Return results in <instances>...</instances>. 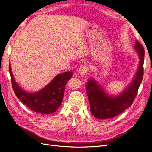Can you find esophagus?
Listing matches in <instances>:
<instances>
[{
	"instance_id": "esophagus-1",
	"label": "esophagus",
	"mask_w": 152,
	"mask_h": 152,
	"mask_svg": "<svg viewBox=\"0 0 152 152\" xmlns=\"http://www.w3.org/2000/svg\"><path fill=\"white\" fill-rule=\"evenodd\" d=\"M88 70V67L86 65H81L78 69V72L81 76L85 75Z\"/></svg>"
}]
</instances>
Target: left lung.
<instances>
[{
  "label": "left lung",
  "instance_id": "1",
  "mask_svg": "<svg viewBox=\"0 0 152 152\" xmlns=\"http://www.w3.org/2000/svg\"><path fill=\"white\" fill-rule=\"evenodd\" d=\"M134 49L140 58L138 68L134 79L121 93L110 96L94 79H89L86 85V93L92 115L98 119H109L118 115L130 107L136 97L143 76L145 50L142 45L136 41Z\"/></svg>",
  "mask_w": 152,
  "mask_h": 152
}]
</instances>
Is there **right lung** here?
<instances>
[{"label": "right lung", "instance_id": "right-lung-1", "mask_svg": "<svg viewBox=\"0 0 152 152\" xmlns=\"http://www.w3.org/2000/svg\"><path fill=\"white\" fill-rule=\"evenodd\" d=\"M9 69L12 88L17 97L32 111L42 114L53 113L59 108L63 102L66 83L73 73L68 71L58 75L40 91L29 93L22 89L15 81L10 63Z\"/></svg>", "mask_w": 152, "mask_h": 152}]
</instances>
